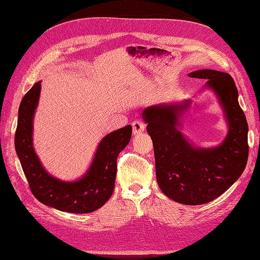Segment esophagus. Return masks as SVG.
<instances>
[{"instance_id":"1","label":"esophagus","mask_w":260,"mask_h":260,"mask_svg":"<svg viewBox=\"0 0 260 260\" xmlns=\"http://www.w3.org/2000/svg\"><path fill=\"white\" fill-rule=\"evenodd\" d=\"M144 129H145V125L143 122H141L139 120L132 122V131L135 136L139 135V133H141V132H143Z\"/></svg>"}]
</instances>
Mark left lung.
<instances>
[{
	"label": "left lung",
	"instance_id": "obj_1",
	"mask_svg": "<svg viewBox=\"0 0 260 260\" xmlns=\"http://www.w3.org/2000/svg\"><path fill=\"white\" fill-rule=\"evenodd\" d=\"M188 77L207 80L204 89L214 92L219 101L228 123L221 143L195 146L181 132L191 100L148 106L142 117L153 141L156 179L162 193L184 205H202L224 193L243 174L248 158V124L229 74L201 69Z\"/></svg>",
	"mask_w": 260,
	"mask_h": 260
}]
</instances>
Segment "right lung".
Returning <instances> with one entry per match:
<instances>
[{
    "label": "right lung",
    "mask_w": 260,
    "mask_h": 260,
    "mask_svg": "<svg viewBox=\"0 0 260 260\" xmlns=\"http://www.w3.org/2000/svg\"><path fill=\"white\" fill-rule=\"evenodd\" d=\"M41 81L22 98L18 111L15 149L35 198L60 211L88 214L111 198L117 172V156L128 145L132 127L115 130L101 140L89 169L75 181H64L46 171L34 147V117L40 99Z\"/></svg>",
    "instance_id": "obj_1"
}]
</instances>
